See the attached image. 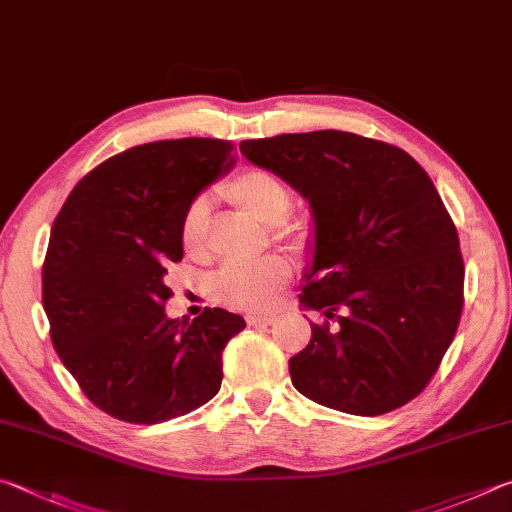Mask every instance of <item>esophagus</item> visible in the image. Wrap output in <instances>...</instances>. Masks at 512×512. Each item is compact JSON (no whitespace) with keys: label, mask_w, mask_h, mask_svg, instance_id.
I'll return each instance as SVG.
<instances>
[{"label":"esophagus","mask_w":512,"mask_h":512,"mask_svg":"<svg viewBox=\"0 0 512 512\" xmlns=\"http://www.w3.org/2000/svg\"><path fill=\"white\" fill-rule=\"evenodd\" d=\"M276 321L274 315H249L247 324L249 326H272Z\"/></svg>","instance_id":"esophagus-1"}]
</instances>
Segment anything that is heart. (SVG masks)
Listing matches in <instances>:
<instances>
[{
  "label": "heart",
  "instance_id": "1",
  "mask_svg": "<svg viewBox=\"0 0 512 512\" xmlns=\"http://www.w3.org/2000/svg\"><path fill=\"white\" fill-rule=\"evenodd\" d=\"M222 195L231 204L258 224L274 229L279 236H285V222H288L294 195L290 186L267 170L251 168L233 177L222 186ZM209 231V204L206 200H195L182 220V247L188 254H200ZM290 279V265L283 258H267L256 265H229L215 276V294L231 306L247 310H263L274 301L285 281Z\"/></svg>",
  "mask_w": 512,
  "mask_h": 512
}]
</instances>
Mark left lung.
<instances>
[{"label": "left lung", "mask_w": 512, "mask_h": 512, "mask_svg": "<svg viewBox=\"0 0 512 512\" xmlns=\"http://www.w3.org/2000/svg\"><path fill=\"white\" fill-rule=\"evenodd\" d=\"M242 157L310 206V263L301 310L310 344L290 360L294 389L353 416L407 405L432 380L463 308L459 236L418 161L353 132L279 134L240 143Z\"/></svg>", "instance_id": "1"}]
</instances>
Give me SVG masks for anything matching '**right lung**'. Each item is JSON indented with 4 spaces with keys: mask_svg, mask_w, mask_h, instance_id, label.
Segmentation results:
<instances>
[{
    "mask_svg": "<svg viewBox=\"0 0 512 512\" xmlns=\"http://www.w3.org/2000/svg\"><path fill=\"white\" fill-rule=\"evenodd\" d=\"M233 164L229 141L143 143L80 179L53 222L42 267L53 348L123 423H166L220 391L222 351L245 319L222 308L170 319L164 276L184 256L188 206Z\"/></svg>",
    "mask_w": 512,
    "mask_h": 512,
    "instance_id": "right-lung-1",
    "label": "right lung"
}]
</instances>
